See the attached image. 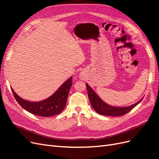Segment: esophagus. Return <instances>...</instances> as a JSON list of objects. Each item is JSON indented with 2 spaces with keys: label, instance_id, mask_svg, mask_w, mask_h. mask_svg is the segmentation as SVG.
<instances>
[{
  "label": "esophagus",
  "instance_id": "1",
  "mask_svg": "<svg viewBox=\"0 0 159 159\" xmlns=\"http://www.w3.org/2000/svg\"><path fill=\"white\" fill-rule=\"evenodd\" d=\"M85 78H86V77H85V74H84L83 72H81V73L80 74V79L81 80H85Z\"/></svg>",
  "mask_w": 159,
  "mask_h": 159
}]
</instances>
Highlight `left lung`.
I'll list each match as a JSON object with an SVG mask.
<instances>
[{
	"instance_id": "8db88e82",
	"label": "left lung",
	"mask_w": 159,
	"mask_h": 159,
	"mask_svg": "<svg viewBox=\"0 0 159 159\" xmlns=\"http://www.w3.org/2000/svg\"><path fill=\"white\" fill-rule=\"evenodd\" d=\"M86 88H87L88 98L90 101L91 106H92L96 112L102 115L115 117L123 115L129 112L130 111H131L134 107H136L143 99L142 98L138 102L132 105H130V106L114 107L104 102L88 84H86Z\"/></svg>"
}]
</instances>
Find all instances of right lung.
Here are the masks:
<instances>
[{"instance_id": "right-lung-1", "label": "right lung", "mask_w": 159, "mask_h": 159, "mask_svg": "<svg viewBox=\"0 0 159 159\" xmlns=\"http://www.w3.org/2000/svg\"><path fill=\"white\" fill-rule=\"evenodd\" d=\"M71 85L72 77H70L49 98L35 102L21 98L12 88L11 89L14 98L23 109L34 115L48 117L60 114L65 108Z\"/></svg>"}]
</instances>
